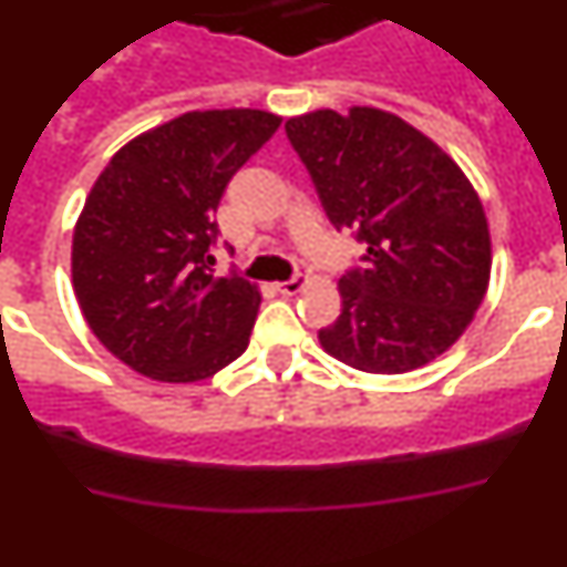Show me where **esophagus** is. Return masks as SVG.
<instances>
[{"instance_id":"34e87169","label":"esophagus","mask_w":567,"mask_h":567,"mask_svg":"<svg viewBox=\"0 0 567 567\" xmlns=\"http://www.w3.org/2000/svg\"><path fill=\"white\" fill-rule=\"evenodd\" d=\"M303 287H307V278H303V275H292L289 280H280L278 292L280 295H298V292H303Z\"/></svg>"}]
</instances>
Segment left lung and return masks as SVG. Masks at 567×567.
<instances>
[{
  "mask_svg": "<svg viewBox=\"0 0 567 567\" xmlns=\"http://www.w3.org/2000/svg\"><path fill=\"white\" fill-rule=\"evenodd\" d=\"M334 229H354L365 267L340 278L320 346L346 365L403 374L443 354L483 303L491 235L480 195L437 144L378 107L287 122Z\"/></svg>",
  "mask_w": 567,
  "mask_h": 567,
  "instance_id": "8db88e82",
  "label": "left lung"
}]
</instances>
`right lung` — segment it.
I'll return each mask as SVG.
<instances>
[{"mask_svg": "<svg viewBox=\"0 0 567 567\" xmlns=\"http://www.w3.org/2000/svg\"><path fill=\"white\" fill-rule=\"evenodd\" d=\"M280 127L267 110H193L124 144L73 229V292L107 352L162 383L213 378L249 346L260 292L213 275L215 209Z\"/></svg>", "mask_w": 567, "mask_h": 567, "instance_id": "1", "label": "right lung"}]
</instances>
